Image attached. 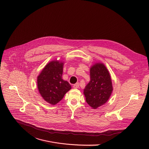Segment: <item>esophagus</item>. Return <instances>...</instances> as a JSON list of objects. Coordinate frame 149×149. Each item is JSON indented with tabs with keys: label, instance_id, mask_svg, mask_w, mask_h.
Instances as JSON below:
<instances>
[{
	"label": "esophagus",
	"instance_id": "1",
	"mask_svg": "<svg viewBox=\"0 0 149 149\" xmlns=\"http://www.w3.org/2000/svg\"><path fill=\"white\" fill-rule=\"evenodd\" d=\"M79 83H77L74 84L73 87H74V88H78L79 87Z\"/></svg>",
	"mask_w": 149,
	"mask_h": 149
}]
</instances>
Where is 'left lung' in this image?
I'll use <instances>...</instances> for the list:
<instances>
[{
	"label": "left lung",
	"instance_id": "8db88e82",
	"mask_svg": "<svg viewBox=\"0 0 149 149\" xmlns=\"http://www.w3.org/2000/svg\"><path fill=\"white\" fill-rule=\"evenodd\" d=\"M90 81L84 89L86 100L93 109L104 104L109 99L112 90L110 74L102 63L93 65L90 71Z\"/></svg>",
	"mask_w": 149,
	"mask_h": 149
}]
</instances>
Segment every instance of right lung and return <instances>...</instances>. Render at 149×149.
Masks as SVG:
<instances>
[{
    "mask_svg": "<svg viewBox=\"0 0 149 149\" xmlns=\"http://www.w3.org/2000/svg\"><path fill=\"white\" fill-rule=\"evenodd\" d=\"M63 63L53 61L48 63L37 77V87L43 99L54 105L59 102L71 88L69 83L62 79Z\"/></svg>",
    "mask_w": 149,
    "mask_h": 149,
    "instance_id": "obj_1",
    "label": "right lung"
}]
</instances>
